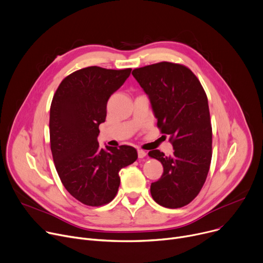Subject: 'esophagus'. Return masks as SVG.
Segmentation results:
<instances>
[{
  "instance_id": "esophagus-1",
  "label": "esophagus",
  "mask_w": 263,
  "mask_h": 263,
  "mask_svg": "<svg viewBox=\"0 0 263 263\" xmlns=\"http://www.w3.org/2000/svg\"><path fill=\"white\" fill-rule=\"evenodd\" d=\"M138 157L139 158H144L146 156V153L143 149H138Z\"/></svg>"
}]
</instances>
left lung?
Masks as SVG:
<instances>
[{"mask_svg": "<svg viewBox=\"0 0 263 263\" xmlns=\"http://www.w3.org/2000/svg\"><path fill=\"white\" fill-rule=\"evenodd\" d=\"M133 76L148 96L160 132L168 135L171 157L159 149L148 155L163 165L151 185L158 204L168 209L187 205L203 186L212 161L213 132L206 93L185 65L159 62L135 68Z\"/></svg>", "mask_w": 263, "mask_h": 263, "instance_id": "1", "label": "left lung"}]
</instances>
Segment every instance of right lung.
Returning <instances> with one entry per match:
<instances>
[{
	"mask_svg": "<svg viewBox=\"0 0 263 263\" xmlns=\"http://www.w3.org/2000/svg\"><path fill=\"white\" fill-rule=\"evenodd\" d=\"M132 68L89 66L62 80L50 105V149L58 175L67 192L88 206L105 205L116 197L119 172L138 158L128 145L101 148L99 125L106 118L109 97Z\"/></svg>",
	"mask_w": 263,
	"mask_h": 263,
	"instance_id": "add662e5",
	"label": "right lung"
}]
</instances>
